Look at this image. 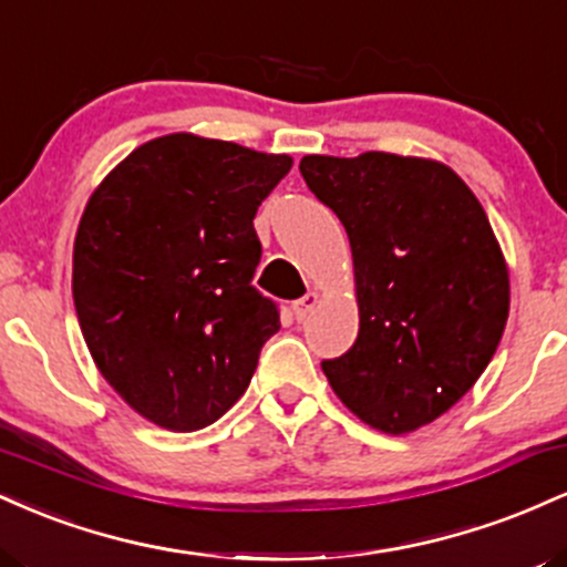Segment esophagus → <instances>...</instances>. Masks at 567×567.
<instances>
[{"instance_id": "1", "label": "esophagus", "mask_w": 567, "mask_h": 567, "mask_svg": "<svg viewBox=\"0 0 567 567\" xmlns=\"http://www.w3.org/2000/svg\"><path fill=\"white\" fill-rule=\"evenodd\" d=\"M317 303H320V296H317V292H306L303 298L292 301V315H296V320H306V317H309V311L315 309Z\"/></svg>"}]
</instances>
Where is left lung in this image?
Returning a JSON list of instances; mask_svg holds the SVG:
<instances>
[{"label": "left lung", "mask_w": 567, "mask_h": 567, "mask_svg": "<svg viewBox=\"0 0 567 567\" xmlns=\"http://www.w3.org/2000/svg\"><path fill=\"white\" fill-rule=\"evenodd\" d=\"M349 234L360 333L322 370L386 434L432 424L483 375L509 317V271L483 205L434 159L365 152L301 159Z\"/></svg>", "instance_id": "left-lung-1"}]
</instances>
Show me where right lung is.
<instances>
[{"instance_id":"right-lung-1","label":"right lung","mask_w":567,"mask_h":567,"mask_svg":"<svg viewBox=\"0 0 567 567\" xmlns=\"http://www.w3.org/2000/svg\"><path fill=\"white\" fill-rule=\"evenodd\" d=\"M292 159L173 133L103 178L74 239L76 317L101 375L143 419L194 432L256 373L279 309L252 288V229Z\"/></svg>"}]
</instances>
